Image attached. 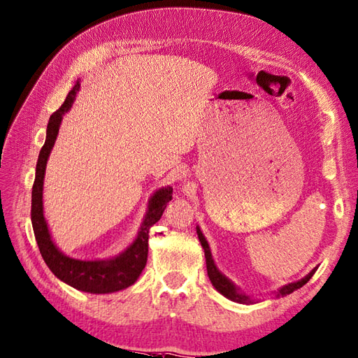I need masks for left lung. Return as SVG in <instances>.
<instances>
[{
  "mask_svg": "<svg viewBox=\"0 0 358 358\" xmlns=\"http://www.w3.org/2000/svg\"><path fill=\"white\" fill-rule=\"evenodd\" d=\"M196 234H198V239H199V242H201V246H203V250H204L206 264H207V275H208L210 281H212L213 287H215L219 293H222V295H224L225 298L230 299V301L239 302V304H254V302L257 301V299L251 298L250 295H245V293H243L239 287H237L236 284H234L230 278L225 277V275L217 269L216 263H215V260H213L212 251H210L208 242H207V239H206V236L203 234V231H201L199 227H196ZM316 269H317V268H315L310 273H307L304 278H301V280H298V281H295V282H289V284H286V286H281L278 290H275V292H273V298L286 296V295H290L292 292H295V290L301 289L311 277H313V273L316 272Z\"/></svg>",
  "mask_w": 358,
  "mask_h": 358,
  "instance_id": "1",
  "label": "left lung"
}]
</instances>
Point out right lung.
<instances>
[{
    "mask_svg": "<svg viewBox=\"0 0 358 358\" xmlns=\"http://www.w3.org/2000/svg\"><path fill=\"white\" fill-rule=\"evenodd\" d=\"M78 90L80 81H77V85L68 94L65 103L57 112L51 115L48 121L47 137H45V143L39 152L38 163H36V177L31 190V224L39 251L51 272L71 287L99 295V293L124 290L133 286L139 278L146 264V259H148L150 228L160 221L166 204L172 199V187L166 186L154 192L134 241L115 257L98 260L72 259L57 248L51 237L47 219L43 216V180L47 162L52 146L56 143L62 119L74 104Z\"/></svg>",
    "mask_w": 358,
    "mask_h": 358,
    "instance_id": "obj_1",
    "label": "right lung"
}]
</instances>
